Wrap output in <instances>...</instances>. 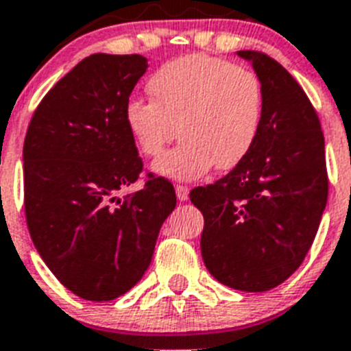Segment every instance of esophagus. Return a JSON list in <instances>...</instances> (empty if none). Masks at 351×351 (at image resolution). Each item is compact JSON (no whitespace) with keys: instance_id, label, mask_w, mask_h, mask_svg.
I'll use <instances>...</instances> for the list:
<instances>
[{"instance_id":"esophagus-1","label":"esophagus","mask_w":351,"mask_h":351,"mask_svg":"<svg viewBox=\"0 0 351 351\" xmlns=\"http://www.w3.org/2000/svg\"><path fill=\"white\" fill-rule=\"evenodd\" d=\"M176 191V198L180 202H185L189 198V187H185V185H176L175 187Z\"/></svg>"}]
</instances>
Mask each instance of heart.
Segmentation results:
<instances>
[{
    "label": "heart",
    "instance_id": "obj_1",
    "mask_svg": "<svg viewBox=\"0 0 351 351\" xmlns=\"http://www.w3.org/2000/svg\"><path fill=\"white\" fill-rule=\"evenodd\" d=\"M151 101L131 99L124 122L142 155L158 156L153 173L193 182L213 167L234 169L249 156L263 121L258 75L220 57L193 53L166 62L147 81Z\"/></svg>",
    "mask_w": 351,
    "mask_h": 351
}]
</instances>
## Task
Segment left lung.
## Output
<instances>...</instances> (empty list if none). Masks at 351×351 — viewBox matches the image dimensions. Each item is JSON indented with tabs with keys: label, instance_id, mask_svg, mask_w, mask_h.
<instances>
[{
	"label": "left lung",
	"instance_id": "8db88e82",
	"mask_svg": "<svg viewBox=\"0 0 351 351\" xmlns=\"http://www.w3.org/2000/svg\"><path fill=\"white\" fill-rule=\"evenodd\" d=\"M263 121L249 156L229 175L191 191L204 215L202 258L220 283L265 292L289 279L317 234L328 198L324 136L308 97L278 61L254 50Z\"/></svg>",
	"mask_w": 351,
	"mask_h": 351
}]
</instances>
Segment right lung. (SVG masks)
Returning a JSON list of instances; mask_svg holds the SVG:
<instances>
[{"mask_svg": "<svg viewBox=\"0 0 351 351\" xmlns=\"http://www.w3.org/2000/svg\"><path fill=\"white\" fill-rule=\"evenodd\" d=\"M146 70L136 53L82 59L37 106L23 146L30 238L53 276L88 301H111L141 281L176 205L164 178L115 196L142 171L124 106Z\"/></svg>", "mask_w": 351, "mask_h": 351, "instance_id": "right-lung-1", "label": "right lung"}]
</instances>
